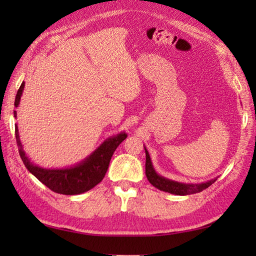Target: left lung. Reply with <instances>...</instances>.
I'll return each instance as SVG.
<instances>
[{
    "label": "left lung",
    "instance_id": "8db88e82",
    "mask_svg": "<svg viewBox=\"0 0 256 256\" xmlns=\"http://www.w3.org/2000/svg\"><path fill=\"white\" fill-rule=\"evenodd\" d=\"M145 153H146V162H145L146 177H148V182L153 184L154 187H156L160 190H162V192H170L174 194H180V196L197 194V192H202L204 189H206L216 182V179H212L210 182L199 184H182V182L170 180V179H166L164 177H160V175H157L156 172L154 170L153 165H152V162H150V157L146 148H145Z\"/></svg>",
    "mask_w": 256,
    "mask_h": 256
}]
</instances>
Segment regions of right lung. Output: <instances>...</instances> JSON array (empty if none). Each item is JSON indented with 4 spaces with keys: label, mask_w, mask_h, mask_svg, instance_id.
Masks as SVG:
<instances>
[{
    "label": "right lung",
    "mask_w": 256,
    "mask_h": 256,
    "mask_svg": "<svg viewBox=\"0 0 256 256\" xmlns=\"http://www.w3.org/2000/svg\"><path fill=\"white\" fill-rule=\"evenodd\" d=\"M24 84L25 82L23 81L16 94L14 102L15 106H18ZM14 116L16 118V111H14ZM126 136L128 135L125 133H121L112 138H108V140H106L94 154L77 166L68 168V170H44V168L32 164L26 157L20 140L18 124H15L16 144H18V153L25 167L38 180L52 190L54 192L62 194H79L96 186L106 175L114 150L126 138Z\"/></svg>",
    "instance_id": "add662e5"
}]
</instances>
